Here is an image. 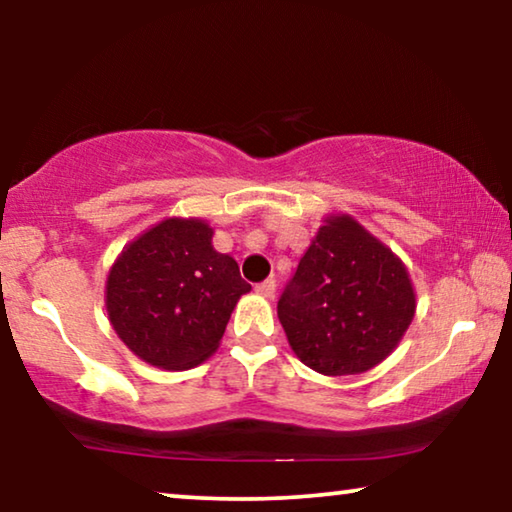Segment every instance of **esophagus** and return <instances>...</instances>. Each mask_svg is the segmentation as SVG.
Segmentation results:
<instances>
[{
  "label": "esophagus",
  "instance_id": "obj_1",
  "mask_svg": "<svg viewBox=\"0 0 512 512\" xmlns=\"http://www.w3.org/2000/svg\"><path fill=\"white\" fill-rule=\"evenodd\" d=\"M256 293H258V296H263V298L275 296V279H265V282L256 284Z\"/></svg>",
  "mask_w": 512,
  "mask_h": 512
}]
</instances>
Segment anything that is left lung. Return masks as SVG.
<instances>
[{
	"label": "left lung",
	"instance_id": "obj_1",
	"mask_svg": "<svg viewBox=\"0 0 512 512\" xmlns=\"http://www.w3.org/2000/svg\"><path fill=\"white\" fill-rule=\"evenodd\" d=\"M415 310L405 263L349 214L326 216L277 303L293 354L333 377L387 359Z\"/></svg>",
	"mask_w": 512,
	"mask_h": 512
}]
</instances>
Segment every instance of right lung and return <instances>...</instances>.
Wrapping results in <instances>:
<instances>
[{"label":"right lung","mask_w":512,"mask_h":512,"mask_svg":"<svg viewBox=\"0 0 512 512\" xmlns=\"http://www.w3.org/2000/svg\"><path fill=\"white\" fill-rule=\"evenodd\" d=\"M205 219L167 216L118 254L104 286L111 326L149 366L188 370L207 361L237 300L251 291L233 256L212 244Z\"/></svg>","instance_id":"add662e5"}]
</instances>
